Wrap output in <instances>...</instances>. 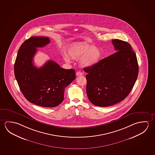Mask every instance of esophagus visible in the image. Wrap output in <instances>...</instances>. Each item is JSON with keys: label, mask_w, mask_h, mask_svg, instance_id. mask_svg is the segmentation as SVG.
Listing matches in <instances>:
<instances>
[{"label": "esophagus", "mask_w": 155, "mask_h": 155, "mask_svg": "<svg viewBox=\"0 0 155 155\" xmlns=\"http://www.w3.org/2000/svg\"><path fill=\"white\" fill-rule=\"evenodd\" d=\"M83 74L81 72V71H78L76 72V76H82Z\"/></svg>", "instance_id": "esophagus-1"}]
</instances>
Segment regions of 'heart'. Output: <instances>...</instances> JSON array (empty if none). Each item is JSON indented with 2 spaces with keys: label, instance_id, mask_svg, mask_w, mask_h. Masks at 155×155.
Here are the masks:
<instances>
[{
  "label": "heart",
  "instance_id": "obj_1",
  "mask_svg": "<svg viewBox=\"0 0 155 155\" xmlns=\"http://www.w3.org/2000/svg\"><path fill=\"white\" fill-rule=\"evenodd\" d=\"M67 51L68 55L65 53L63 54L65 61L69 62V57L74 60L79 59V64L84 68L95 65L102 56L99 48L84 43L72 44L67 48Z\"/></svg>",
  "mask_w": 155,
  "mask_h": 155
}]
</instances>
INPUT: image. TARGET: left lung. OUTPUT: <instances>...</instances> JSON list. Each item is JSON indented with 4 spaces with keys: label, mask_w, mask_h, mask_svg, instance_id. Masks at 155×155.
Instances as JSON below:
<instances>
[{
    "label": "left lung",
    "mask_w": 155,
    "mask_h": 155,
    "mask_svg": "<svg viewBox=\"0 0 155 155\" xmlns=\"http://www.w3.org/2000/svg\"><path fill=\"white\" fill-rule=\"evenodd\" d=\"M111 41L116 53L84 68L87 73L86 94L90 101L98 107H109L124 99L138 74L137 57L131 46L117 39Z\"/></svg>",
    "instance_id": "left-lung-1"
}]
</instances>
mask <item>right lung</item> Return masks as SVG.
I'll use <instances>...</instances> for the list:
<instances>
[{
	"label": "right lung",
	"mask_w": 155,
	"mask_h": 155,
	"mask_svg": "<svg viewBox=\"0 0 155 155\" xmlns=\"http://www.w3.org/2000/svg\"><path fill=\"white\" fill-rule=\"evenodd\" d=\"M50 42L48 37H31L23 43L18 51L14 71L21 91L28 102L39 106L53 107L63 102L64 91L76 78L74 69H65L52 61L37 68L33 59L37 48Z\"/></svg>",
	"instance_id": "add662e5"
}]
</instances>
